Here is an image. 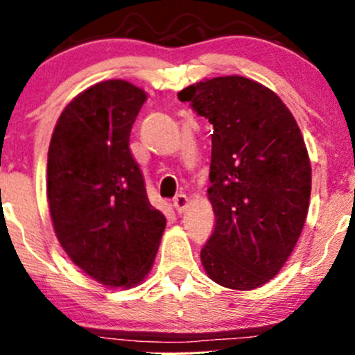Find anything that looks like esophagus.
Masks as SVG:
<instances>
[{"instance_id": "obj_1", "label": "esophagus", "mask_w": 355, "mask_h": 355, "mask_svg": "<svg viewBox=\"0 0 355 355\" xmlns=\"http://www.w3.org/2000/svg\"><path fill=\"white\" fill-rule=\"evenodd\" d=\"M173 207L178 214H182V211L189 207V197H187L185 193H178L177 197L173 198Z\"/></svg>"}]
</instances>
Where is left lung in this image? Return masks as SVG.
I'll list each match as a JSON object with an SVG mask.
<instances>
[{"mask_svg":"<svg viewBox=\"0 0 355 355\" xmlns=\"http://www.w3.org/2000/svg\"><path fill=\"white\" fill-rule=\"evenodd\" d=\"M214 125L209 198L215 229L202 248L214 282L252 291L279 274L311 200V162L295 118L272 89L220 76L182 89Z\"/></svg>","mask_w":355,"mask_h":355,"instance_id":"1","label":"left lung"}]
</instances>
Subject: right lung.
<instances>
[{
  "instance_id": "1",
  "label": "right lung",
  "mask_w": 355,
  "mask_h": 355,
  "mask_svg": "<svg viewBox=\"0 0 355 355\" xmlns=\"http://www.w3.org/2000/svg\"><path fill=\"white\" fill-rule=\"evenodd\" d=\"M144 89L123 80L93 85L63 110L46 166L56 237L89 277L110 287L140 284L152 268L166 220L146 197L130 132Z\"/></svg>"
}]
</instances>
